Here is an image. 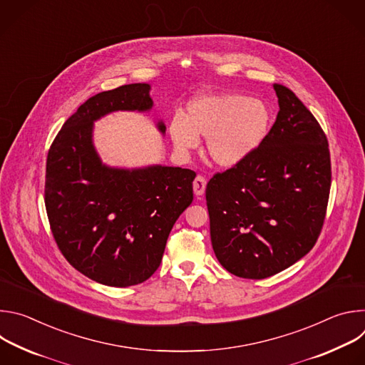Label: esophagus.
Returning a JSON list of instances; mask_svg holds the SVG:
<instances>
[{
  "instance_id": "obj_1",
  "label": "esophagus",
  "mask_w": 365,
  "mask_h": 365,
  "mask_svg": "<svg viewBox=\"0 0 365 365\" xmlns=\"http://www.w3.org/2000/svg\"><path fill=\"white\" fill-rule=\"evenodd\" d=\"M205 187H206V179H205L203 176L197 175V176L195 178V180H193V192H195V195H196V196L203 195Z\"/></svg>"
}]
</instances>
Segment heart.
<instances>
[{
  "mask_svg": "<svg viewBox=\"0 0 365 365\" xmlns=\"http://www.w3.org/2000/svg\"><path fill=\"white\" fill-rule=\"evenodd\" d=\"M270 124L266 103L238 93H206L195 98L186 115L169 125L173 144L180 151L193 150L206 138L210 158L222 168L241 160L262 143Z\"/></svg>",
  "mask_w": 365,
  "mask_h": 365,
  "instance_id": "heart-1",
  "label": "heart"
}]
</instances>
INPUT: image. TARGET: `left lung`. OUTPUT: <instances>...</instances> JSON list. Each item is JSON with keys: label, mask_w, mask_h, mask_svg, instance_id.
Returning a JSON list of instances; mask_svg holds the SVG:
<instances>
[{"label": "left lung", "mask_w": 365, "mask_h": 365, "mask_svg": "<svg viewBox=\"0 0 365 365\" xmlns=\"http://www.w3.org/2000/svg\"><path fill=\"white\" fill-rule=\"evenodd\" d=\"M273 86L280 110L267 135L206 185L218 262L254 280L280 273L314 248L332 178L322 127L289 88Z\"/></svg>", "instance_id": "1"}]
</instances>
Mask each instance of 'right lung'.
Instances as JSON below:
<instances>
[{
    "mask_svg": "<svg viewBox=\"0 0 365 365\" xmlns=\"http://www.w3.org/2000/svg\"><path fill=\"white\" fill-rule=\"evenodd\" d=\"M148 91V83H131L89 98L66 120L46 160L44 205L61 252L83 276L114 287L153 276L176 220L193 200V170L111 169L93 148V121L113 111L150 110ZM159 128L166 130L163 123Z\"/></svg>",
    "mask_w": 365,
    "mask_h": 365,
    "instance_id": "add662e5",
    "label": "right lung"
}]
</instances>
